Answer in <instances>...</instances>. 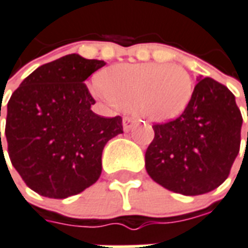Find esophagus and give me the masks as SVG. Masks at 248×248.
<instances>
[{
  "label": "esophagus",
  "instance_id": "obj_1",
  "mask_svg": "<svg viewBox=\"0 0 248 248\" xmlns=\"http://www.w3.org/2000/svg\"><path fill=\"white\" fill-rule=\"evenodd\" d=\"M135 124H137V121H135L133 117H124V122H122V124H124V131H129V130L133 129V126Z\"/></svg>",
  "mask_w": 248,
  "mask_h": 248
}]
</instances>
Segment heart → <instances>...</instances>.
<instances>
[{
  "label": "heart",
  "instance_id": "b5f03b06",
  "mask_svg": "<svg viewBox=\"0 0 248 248\" xmlns=\"http://www.w3.org/2000/svg\"><path fill=\"white\" fill-rule=\"evenodd\" d=\"M109 104L133 110L152 122L180 117L193 97L190 73L176 64H117L101 73L92 88Z\"/></svg>",
  "mask_w": 248,
  "mask_h": 248
}]
</instances>
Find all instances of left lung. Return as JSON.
Instances as JSON below:
<instances>
[{"label":"left lung","instance_id":"1","mask_svg":"<svg viewBox=\"0 0 248 248\" xmlns=\"http://www.w3.org/2000/svg\"><path fill=\"white\" fill-rule=\"evenodd\" d=\"M242 114L227 87L205 78L180 117L152 126L146 151L152 180L184 196H199L226 180L241 147Z\"/></svg>","mask_w":248,"mask_h":248}]
</instances>
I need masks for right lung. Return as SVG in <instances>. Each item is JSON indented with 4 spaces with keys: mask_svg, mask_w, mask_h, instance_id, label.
Instances as JSON below:
<instances>
[{
    "mask_svg": "<svg viewBox=\"0 0 248 248\" xmlns=\"http://www.w3.org/2000/svg\"><path fill=\"white\" fill-rule=\"evenodd\" d=\"M105 64L65 55L36 68L7 102L9 157L22 180L40 196L67 199L94 184L105 144L124 133L119 115L105 118L92 111L96 101L84 84Z\"/></svg>",
    "mask_w": 248,
    "mask_h": 248,
    "instance_id": "1",
    "label": "right lung"
}]
</instances>
